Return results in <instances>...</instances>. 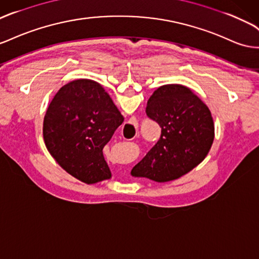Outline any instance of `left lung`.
<instances>
[{
  "mask_svg": "<svg viewBox=\"0 0 259 259\" xmlns=\"http://www.w3.org/2000/svg\"><path fill=\"white\" fill-rule=\"evenodd\" d=\"M146 113L161 127L157 144L132 170V176L155 182L180 179L204 160L214 138L210 110L190 88L178 83L159 87Z\"/></svg>",
  "mask_w": 259,
  "mask_h": 259,
  "instance_id": "8db88e82",
  "label": "left lung"
}]
</instances>
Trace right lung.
Masks as SVG:
<instances>
[{"label": "right lung", "instance_id": "right-lung-1", "mask_svg": "<svg viewBox=\"0 0 259 259\" xmlns=\"http://www.w3.org/2000/svg\"><path fill=\"white\" fill-rule=\"evenodd\" d=\"M124 117L104 88L92 79L63 86L48 107L44 139L62 169L87 184L111 179L102 149Z\"/></svg>", "mask_w": 259, "mask_h": 259}]
</instances>
